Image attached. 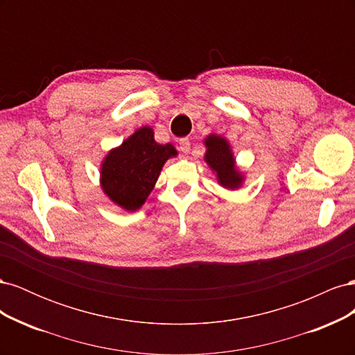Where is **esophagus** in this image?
Returning <instances> with one entry per match:
<instances>
[{
	"label": "esophagus",
	"instance_id": "34e87169",
	"mask_svg": "<svg viewBox=\"0 0 355 355\" xmlns=\"http://www.w3.org/2000/svg\"><path fill=\"white\" fill-rule=\"evenodd\" d=\"M179 149L182 153H189V149H191V142H189V139L188 137H182L180 141H179Z\"/></svg>",
	"mask_w": 355,
	"mask_h": 355
}]
</instances>
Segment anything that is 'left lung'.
<instances>
[{
    "instance_id": "obj_1",
    "label": "left lung",
    "mask_w": 355,
    "mask_h": 355,
    "mask_svg": "<svg viewBox=\"0 0 355 355\" xmlns=\"http://www.w3.org/2000/svg\"><path fill=\"white\" fill-rule=\"evenodd\" d=\"M206 161L213 170H216L220 184L225 188H239L241 184V176L234 168V158L228 142L219 136H209L206 139Z\"/></svg>"
}]
</instances>
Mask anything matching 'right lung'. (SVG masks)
I'll use <instances>...</instances> for the list:
<instances>
[{
	"label": "right lung",
	"instance_id": "add662e5",
	"mask_svg": "<svg viewBox=\"0 0 355 355\" xmlns=\"http://www.w3.org/2000/svg\"><path fill=\"white\" fill-rule=\"evenodd\" d=\"M176 155L173 145H159L149 127H142L114 149L102 164V188L115 204L135 211L153 191L166 161Z\"/></svg>",
	"mask_w": 355,
	"mask_h": 355
}]
</instances>
